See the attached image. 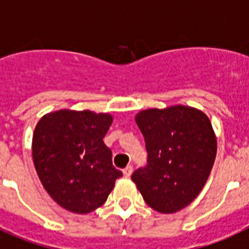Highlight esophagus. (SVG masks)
I'll use <instances>...</instances> for the list:
<instances>
[{"instance_id":"34e87169","label":"esophagus","mask_w":249,"mask_h":249,"mask_svg":"<svg viewBox=\"0 0 249 249\" xmlns=\"http://www.w3.org/2000/svg\"><path fill=\"white\" fill-rule=\"evenodd\" d=\"M131 172H133V166H126L123 170V173H124L125 177H129L131 175Z\"/></svg>"}]
</instances>
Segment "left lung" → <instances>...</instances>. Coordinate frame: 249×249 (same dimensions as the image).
<instances>
[{
  "mask_svg": "<svg viewBox=\"0 0 249 249\" xmlns=\"http://www.w3.org/2000/svg\"><path fill=\"white\" fill-rule=\"evenodd\" d=\"M148 164L131 176L144 201L172 214L191 204L205 186L216 156V137L201 110L173 105L135 115Z\"/></svg>",
  "mask_w": 249,
  "mask_h": 249,
  "instance_id": "1",
  "label": "left lung"
}]
</instances>
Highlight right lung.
Listing matches in <instances>:
<instances>
[{"instance_id": "add662e5", "label": "right lung", "mask_w": 249, "mask_h": 249, "mask_svg": "<svg viewBox=\"0 0 249 249\" xmlns=\"http://www.w3.org/2000/svg\"><path fill=\"white\" fill-rule=\"evenodd\" d=\"M106 112L58 110L44 115L33 134V160L44 189L58 205L87 214L104 204L121 171L112 166L104 137Z\"/></svg>"}]
</instances>
